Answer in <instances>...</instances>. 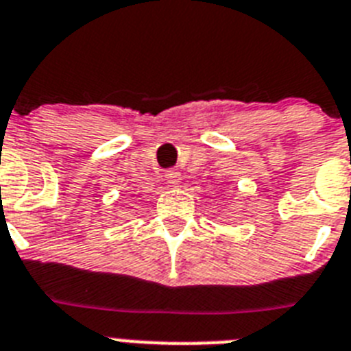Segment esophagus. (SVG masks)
<instances>
[{"mask_svg": "<svg viewBox=\"0 0 351 351\" xmlns=\"http://www.w3.org/2000/svg\"><path fill=\"white\" fill-rule=\"evenodd\" d=\"M164 178H166V182L169 185H178L182 180V175L176 169H167L166 173H164Z\"/></svg>", "mask_w": 351, "mask_h": 351, "instance_id": "34e87169", "label": "esophagus"}]
</instances>
